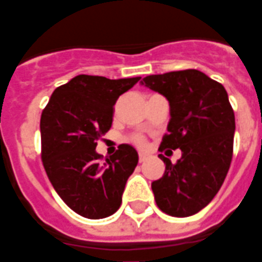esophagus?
Masks as SVG:
<instances>
[{
  "instance_id": "1",
  "label": "esophagus",
  "mask_w": 262,
  "mask_h": 262,
  "mask_svg": "<svg viewBox=\"0 0 262 262\" xmlns=\"http://www.w3.org/2000/svg\"><path fill=\"white\" fill-rule=\"evenodd\" d=\"M146 159H147V154L139 153V161H140V163H143V161H144Z\"/></svg>"
}]
</instances>
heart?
<instances>
[{
    "mask_svg": "<svg viewBox=\"0 0 262 262\" xmlns=\"http://www.w3.org/2000/svg\"><path fill=\"white\" fill-rule=\"evenodd\" d=\"M133 142L136 143V144H143V143H144V139L140 136H136V137H133Z\"/></svg>",
    "mask_w": 262,
    "mask_h": 262,
    "instance_id": "1",
    "label": "heart"
}]
</instances>
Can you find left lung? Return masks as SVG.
Returning <instances> with one entry per match:
<instances>
[{
  "label": "left lung",
  "instance_id": "obj_1",
  "mask_svg": "<svg viewBox=\"0 0 262 262\" xmlns=\"http://www.w3.org/2000/svg\"><path fill=\"white\" fill-rule=\"evenodd\" d=\"M142 84L170 102L168 133L159 150L182 151L176 164L159 156L165 171L151 182L156 203L176 217L198 213L219 192L230 168L236 120L227 92L220 82L192 69L147 75Z\"/></svg>",
  "mask_w": 262,
  "mask_h": 262
}]
</instances>
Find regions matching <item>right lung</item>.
<instances>
[{
	"mask_svg": "<svg viewBox=\"0 0 262 262\" xmlns=\"http://www.w3.org/2000/svg\"><path fill=\"white\" fill-rule=\"evenodd\" d=\"M140 80H109L81 74L56 88L40 116L42 163L52 185L70 209L86 219H103L122 203L139 156L120 144L101 163L97 142L111 129L118 98Z\"/></svg>",
	"mask_w": 262,
	"mask_h": 262,
	"instance_id": "obj_1",
	"label": "right lung"
}]
</instances>
